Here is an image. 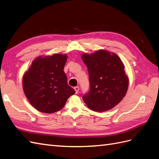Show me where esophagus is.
Here are the masks:
<instances>
[{
    "label": "esophagus",
    "mask_w": 159,
    "mask_h": 159,
    "mask_svg": "<svg viewBox=\"0 0 159 159\" xmlns=\"http://www.w3.org/2000/svg\"><path fill=\"white\" fill-rule=\"evenodd\" d=\"M75 90L76 91V93H79V87H75Z\"/></svg>",
    "instance_id": "obj_1"
}]
</instances>
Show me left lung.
Masks as SVG:
<instances>
[{
    "instance_id": "8db88e82",
    "label": "left lung",
    "mask_w": 159,
    "mask_h": 159,
    "mask_svg": "<svg viewBox=\"0 0 159 159\" xmlns=\"http://www.w3.org/2000/svg\"><path fill=\"white\" fill-rule=\"evenodd\" d=\"M81 58L87 67L90 90L83 96L88 108L96 112L113 108L123 99L129 87L125 66L114 53L100 49L83 53Z\"/></svg>"
}]
</instances>
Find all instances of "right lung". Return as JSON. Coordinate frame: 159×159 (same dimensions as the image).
<instances>
[{"mask_svg":"<svg viewBox=\"0 0 159 159\" xmlns=\"http://www.w3.org/2000/svg\"><path fill=\"white\" fill-rule=\"evenodd\" d=\"M67 55L55 53L33 60L22 79L25 97L35 109L53 113L64 108L75 91L68 84L64 68Z\"/></svg>","mask_w":159,"mask_h":159,"instance_id":"add662e5","label":"right lung"}]
</instances>
